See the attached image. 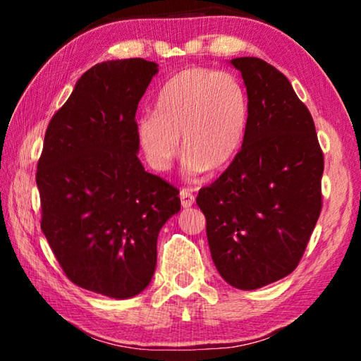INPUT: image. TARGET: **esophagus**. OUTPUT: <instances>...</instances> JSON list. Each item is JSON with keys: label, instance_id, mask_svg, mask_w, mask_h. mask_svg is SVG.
<instances>
[{"label": "esophagus", "instance_id": "34e87169", "mask_svg": "<svg viewBox=\"0 0 361 361\" xmlns=\"http://www.w3.org/2000/svg\"><path fill=\"white\" fill-rule=\"evenodd\" d=\"M180 199H181L183 209H189V207H192L195 204V197L191 192H189V189H181Z\"/></svg>", "mask_w": 361, "mask_h": 361}]
</instances>
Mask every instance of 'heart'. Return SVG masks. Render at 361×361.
Returning <instances> with one entry per match:
<instances>
[{"label":"heart","mask_w":361,"mask_h":361,"mask_svg":"<svg viewBox=\"0 0 361 361\" xmlns=\"http://www.w3.org/2000/svg\"><path fill=\"white\" fill-rule=\"evenodd\" d=\"M250 103L243 84L231 73L189 68L170 78L156 99V113L135 121L146 162L166 172L183 149L185 173H221L245 142ZM182 142H179V137Z\"/></svg>","instance_id":"heart-1"}]
</instances>
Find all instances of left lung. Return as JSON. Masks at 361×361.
I'll return each mask as SVG.
<instances>
[{
    "label": "left lung",
    "instance_id": "obj_1",
    "mask_svg": "<svg viewBox=\"0 0 361 361\" xmlns=\"http://www.w3.org/2000/svg\"><path fill=\"white\" fill-rule=\"evenodd\" d=\"M229 63L248 95L245 142L232 166L200 189L197 205L219 276L256 290L301 259L322 210L323 152L312 116L285 75L256 57Z\"/></svg>",
    "mask_w": 361,
    "mask_h": 361
}]
</instances>
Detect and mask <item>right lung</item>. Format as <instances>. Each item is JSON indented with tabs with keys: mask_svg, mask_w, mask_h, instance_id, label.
<instances>
[{
	"mask_svg": "<svg viewBox=\"0 0 361 361\" xmlns=\"http://www.w3.org/2000/svg\"><path fill=\"white\" fill-rule=\"evenodd\" d=\"M157 71L143 59L85 71L49 122L38 162L41 229L57 261L73 283L114 299L149 285L159 231L181 209L178 189L137 157L138 102Z\"/></svg>",
	"mask_w": 361,
	"mask_h": 361,
	"instance_id": "add662e5",
	"label": "right lung"
}]
</instances>
